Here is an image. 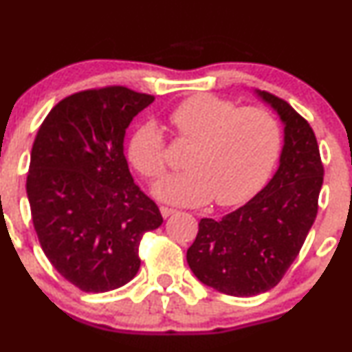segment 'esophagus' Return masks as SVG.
Returning a JSON list of instances; mask_svg holds the SVG:
<instances>
[{"label": "esophagus", "mask_w": 352, "mask_h": 352, "mask_svg": "<svg viewBox=\"0 0 352 352\" xmlns=\"http://www.w3.org/2000/svg\"><path fill=\"white\" fill-rule=\"evenodd\" d=\"M160 213H162L164 218H168V217H172L173 213H177V210L168 208V206H160Z\"/></svg>", "instance_id": "obj_1"}]
</instances>
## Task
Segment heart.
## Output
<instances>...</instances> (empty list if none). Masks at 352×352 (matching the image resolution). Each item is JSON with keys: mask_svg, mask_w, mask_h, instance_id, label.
<instances>
[{"mask_svg": "<svg viewBox=\"0 0 352 352\" xmlns=\"http://www.w3.org/2000/svg\"><path fill=\"white\" fill-rule=\"evenodd\" d=\"M177 142L190 144L187 168L160 180L154 193L177 205L213 201L226 206L243 201L267 180L280 152L278 121L267 109L239 108L234 101L200 93L168 113ZM128 157L135 170L155 180L167 170V141L154 122L131 134Z\"/></svg>", "mask_w": 352, "mask_h": 352, "instance_id": "1", "label": "heart"}]
</instances>
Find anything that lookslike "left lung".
Listing matches in <instances>:
<instances>
[{
    "mask_svg": "<svg viewBox=\"0 0 352 352\" xmlns=\"http://www.w3.org/2000/svg\"><path fill=\"white\" fill-rule=\"evenodd\" d=\"M259 95L285 124L280 167L267 187L221 219L203 218L187 251L197 278L232 297L274 289L297 259L318 213L324 168L311 126L285 100Z\"/></svg>",
    "mask_w": 352,
    "mask_h": 352,
    "instance_id": "left-lung-1",
    "label": "left lung"
}]
</instances>
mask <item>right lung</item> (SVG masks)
Here are the masks:
<instances>
[{
	"label": "right lung",
	"mask_w": 352,
	"mask_h": 352,
	"mask_svg": "<svg viewBox=\"0 0 352 352\" xmlns=\"http://www.w3.org/2000/svg\"><path fill=\"white\" fill-rule=\"evenodd\" d=\"M154 100L121 85L77 91L50 109L34 139L26 180L34 230L50 264L82 292L128 283L144 232L164 221L122 152L126 128Z\"/></svg>",
	"instance_id": "obj_1"
}]
</instances>
